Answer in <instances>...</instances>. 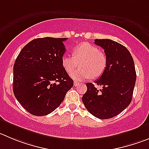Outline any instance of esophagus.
<instances>
[{"instance_id":"1","label":"esophagus","mask_w":149,"mask_h":149,"mask_svg":"<svg viewBox=\"0 0 149 149\" xmlns=\"http://www.w3.org/2000/svg\"><path fill=\"white\" fill-rule=\"evenodd\" d=\"M79 84V82H77V81H74V86L75 87H77Z\"/></svg>"}]
</instances>
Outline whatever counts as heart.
Returning a JSON list of instances; mask_svg holds the SVG:
<instances>
[{"instance_id": "1", "label": "heart", "mask_w": 149, "mask_h": 149, "mask_svg": "<svg viewBox=\"0 0 149 149\" xmlns=\"http://www.w3.org/2000/svg\"><path fill=\"white\" fill-rule=\"evenodd\" d=\"M79 62L81 68L70 73L72 79L76 81L101 76L105 70L107 61L106 55L100 52L96 46L84 42L75 47L73 56L64 55L62 58V67L68 73L72 72Z\"/></svg>"}]
</instances>
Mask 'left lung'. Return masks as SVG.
<instances>
[{
    "instance_id": "8db88e82",
    "label": "left lung",
    "mask_w": 149,
    "mask_h": 149,
    "mask_svg": "<svg viewBox=\"0 0 149 149\" xmlns=\"http://www.w3.org/2000/svg\"><path fill=\"white\" fill-rule=\"evenodd\" d=\"M95 45L104 50L107 67L95 83H87L82 101L90 113L99 119H109L123 112L132 101L136 81L134 60L127 48L109 39H96Z\"/></svg>"
}]
</instances>
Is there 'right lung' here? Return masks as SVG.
<instances>
[{"label": "right lung", "instance_id": "obj_1", "mask_svg": "<svg viewBox=\"0 0 149 149\" xmlns=\"http://www.w3.org/2000/svg\"><path fill=\"white\" fill-rule=\"evenodd\" d=\"M67 38L43 37L29 42L13 68V92L27 112L47 115L61 104L73 85L62 64Z\"/></svg>", "mask_w": 149, "mask_h": 149}]
</instances>
